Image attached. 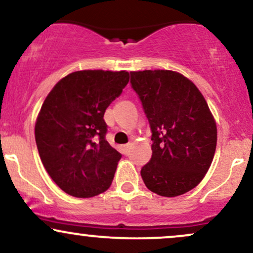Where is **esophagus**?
Segmentation results:
<instances>
[{"mask_svg": "<svg viewBox=\"0 0 253 253\" xmlns=\"http://www.w3.org/2000/svg\"><path fill=\"white\" fill-rule=\"evenodd\" d=\"M129 149H131V144H126V145L122 146V150H124V152L126 155H127V152L129 151Z\"/></svg>", "mask_w": 253, "mask_h": 253, "instance_id": "34e87169", "label": "esophagus"}]
</instances>
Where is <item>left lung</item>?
I'll use <instances>...</instances> for the list:
<instances>
[{"label": "left lung", "instance_id": "8db88e82", "mask_svg": "<svg viewBox=\"0 0 253 253\" xmlns=\"http://www.w3.org/2000/svg\"><path fill=\"white\" fill-rule=\"evenodd\" d=\"M151 128L152 156L140 170L146 187L176 197L196 187L209 170L217 128L207 101L190 79L167 69L131 72Z\"/></svg>", "mask_w": 253, "mask_h": 253}]
</instances>
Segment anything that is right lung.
<instances>
[{
  "instance_id": "right-lung-1",
  "label": "right lung",
  "mask_w": 253,
  "mask_h": 253,
  "mask_svg": "<svg viewBox=\"0 0 253 253\" xmlns=\"http://www.w3.org/2000/svg\"><path fill=\"white\" fill-rule=\"evenodd\" d=\"M126 71H78L52 87L38 114L35 137L44 168L78 198L112 185L121 154L105 140V109L128 84Z\"/></svg>"
}]
</instances>
